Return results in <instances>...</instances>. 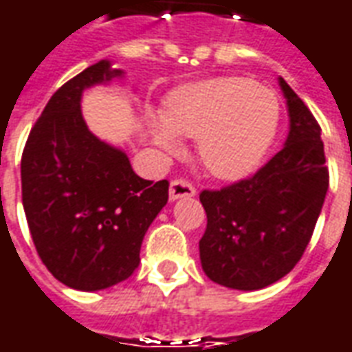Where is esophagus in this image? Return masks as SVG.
<instances>
[{"mask_svg":"<svg viewBox=\"0 0 352 352\" xmlns=\"http://www.w3.org/2000/svg\"><path fill=\"white\" fill-rule=\"evenodd\" d=\"M196 194V188L184 179H175L169 184V200H179V198H190Z\"/></svg>","mask_w":352,"mask_h":352,"instance_id":"obj_1","label":"esophagus"}]
</instances>
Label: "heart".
I'll return each mask as SVG.
<instances>
[{"label":"heart","mask_w":352,"mask_h":352,"mask_svg":"<svg viewBox=\"0 0 352 352\" xmlns=\"http://www.w3.org/2000/svg\"><path fill=\"white\" fill-rule=\"evenodd\" d=\"M280 104L270 89L245 78H215L183 85L164 112L148 118L162 151H179V135L196 137L200 162L219 179L253 173L276 137Z\"/></svg>","instance_id":"heart-1"}]
</instances>
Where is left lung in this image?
<instances>
[{"instance_id": "obj_1", "label": "left lung", "mask_w": 352, "mask_h": 352, "mask_svg": "<svg viewBox=\"0 0 352 352\" xmlns=\"http://www.w3.org/2000/svg\"><path fill=\"white\" fill-rule=\"evenodd\" d=\"M278 83L289 116L284 148L250 179L200 194L208 215L201 269L242 292L270 286L296 267L330 183L320 125L284 78Z\"/></svg>"}]
</instances>
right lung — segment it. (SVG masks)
Masks as SVG:
<instances>
[{"mask_svg": "<svg viewBox=\"0 0 352 352\" xmlns=\"http://www.w3.org/2000/svg\"><path fill=\"white\" fill-rule=\"evenodd\" d=\"M108 60L49 99L22 152V206L43 265L65 286L97 292L139 267L142 238L168 204L169 183L133 171L124 151L91 133L82 95L120 78Z\"/></svg>", "mask_w": 352, "mask_h": 352, "instance_id": "obj_1", "label": "right lung"}]
</instances>
